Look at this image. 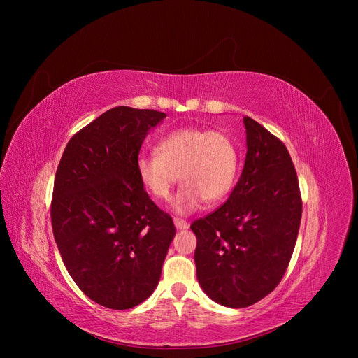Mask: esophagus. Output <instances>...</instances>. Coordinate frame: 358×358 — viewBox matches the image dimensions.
Returning <instances> with one entry per match:
<instances>
[{
    "mask_svg": "<svg viewBox=\"0 0 358 358\" xmlns=\"http://www.w3.org/2000/svg\"><path fill=\"white\" fill-rule=\"evenodd\" d=\"M174 224L177 229H187L189 228V223H187L184 219H178V217H174Z\"/></svg>",
    "mask_w": 358,
    "mask_h": 358,
    "instance_id": "34e87169",
    "label": "esophagus"
}]
</instances>
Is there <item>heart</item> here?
Listing matches in <instances>:
<instances>
[{
    "mask_svg": "<svg viewBox=\"0 0 358 358\" xmlns=\"http://www.w3.org/2000/svg\"><path fill=\"white\" fill-rule=\"evenodd\" d=\"M238 154L232 139L222 130L181 127L157 143V154L136 158V174L143 189L158 200H168L173 187L184 182L173 201L177 213L187 215L206 200L217 203L232 190Z\"/></svg>",
    "mask_w": 358,
    "mask_h": 358,
    "instance_id": "heart-1",
    "label": "heart"
}]
</instances>
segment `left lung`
<instances>
[{
	"label": "left lung",
	"mask_w": 358,
	"mask_h": 358,
	"mask_svg": "<svg viewBox=\"0 0 358 358\" xmlns=\"http://www.w3.org/2000/svg\"><path fill=\"white\" fill-rule=\"evenodd\" d=\"M247 158L229 199L192 223L197 280L212 300L247 308L283 278L296 245L302 197L285 143L245 116Z\"/></svg>",
	"instance_id": "8db88e82"
}]
</instances>
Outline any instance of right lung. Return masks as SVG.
<instances>
[{
	"instance_id": "obj_1",
	"label": "right lung",
	"mask_w": 358,
	"mask_h": 358,
	"mask_svg": "<svg viewBox=\"0 0 358 358\" xmlns=\"http://www.w3.org/2000/svg\"><path fill=\"white\" fill-rule=\"evenodd\" d=\"M165 116L111 108L69 139L56 169V245L75 285L108 309H130L154 293L176 235L173 217L149 199L136 174L142 142Z\"/></svg>"
}]
</instances>
